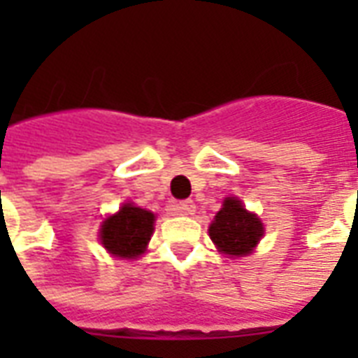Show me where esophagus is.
Masks as SVG:
<instances>
[{
  "label": "esophagus",
  "instance_id": "obj_1",
  "mask_svg": "<svg viewBox=\"0 0 358 358\" xmlns=\"http://www.w3.org/2000/svg\"><path fill=\"white\" fill-rule=\"evenodd\" d=\"M176 215H193L196 210L195 202L193 201H180L176 202V204H173V208H171Z\"/></svg>",
  "mask_w": 358,
  "mask_h": 358
}]
</instances>
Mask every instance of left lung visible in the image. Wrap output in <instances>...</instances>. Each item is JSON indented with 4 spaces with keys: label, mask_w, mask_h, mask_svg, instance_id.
Listing matches in <instances>:
<instances>
[{
    "label": "left lung",
    "mask_w": 358,
    "mask_h": 358,
    "mask_svg": "<svg viewBox=\"0 0 358 358\" xmlns=\"http://www.w3.org/2000/svg\"><path fill=\"white\" fill-rule=\"evenodd\" d=\"M264 236V224L255 213H249L234 196L223 202L213 223L210 224V238L224 255L245 256L255 249Z\"/></svg>",
    "instance_id": "1"
}]
</instances>
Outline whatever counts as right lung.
Listing matches in <instances>:
<instances>
[{
  "label": "right lung",
  "instance_id": "1",
  "mask_svg": "<svg viewBox=\"0 0 358 358\" xmlns=\"http://www.w3.org/2000/svg\"><path fill=\"white\" fill-rule=\"evenodd\" d=\"M152 232L154 213L131 204H124L119 213L103 221L100 238L103 247L111 255L120 258H135L145 252Z\"/></svg>",
  "mask_w": 358,
  "mask_h": 358
}]
</instances>
